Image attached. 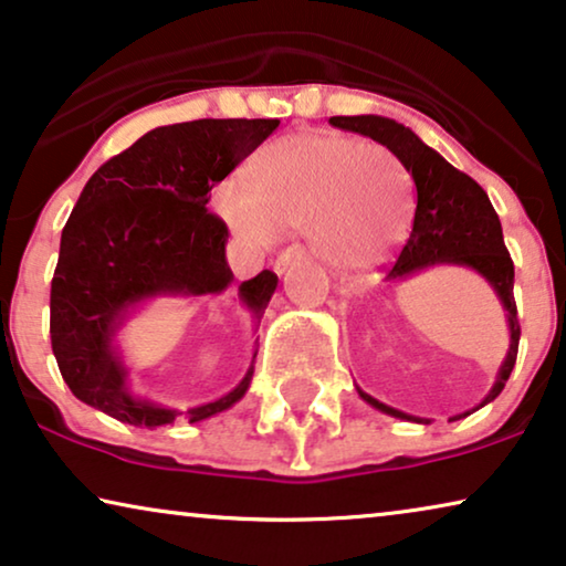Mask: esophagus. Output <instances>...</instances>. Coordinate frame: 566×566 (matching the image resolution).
<instances>
[{"label": "esophagus", "instance_id": "esophagus-1", "mask_svg": "<svg viewBox=\"0 0 566 566\" xmlns=\"http://www.w3.org/2000/svg\"><path fill=\"white\" fill-rule=\"evenodd\" d=\"M304 258H306V252L301 250L298 244H296V247H289V250H283L281 254H277V260H275V273H277V275H285L293 265H298V262L304 260Z\"/></svg>", "mask_w": 566, "mask_h": 566}]
</instances>
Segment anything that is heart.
<instances>
[{
	"label": "heart",
	"instance_id": "obj_1",
	"mask_svg": "<svg viewBox=\"0 0 566 566\" xmlns=\"http://www.w3.org/2000/svg\"><path fill=\"white\" fill-rule=\"evenodd\" d=\"M247 180L250 188L216 185L211 206L252 250H270L283 231L306 229L327 265L355 270L405 237L409 180L381 144L324 130L283 136L254 151Z\"/></svg>",
	"mask_w": 566,
	"mask_h": 566
}]
</instances>
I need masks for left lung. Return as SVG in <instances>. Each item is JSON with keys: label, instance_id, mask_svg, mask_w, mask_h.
<instances>
[{"label": "left lung", "instance_id": "obj_1", "mask_svg": "<svg viewBox=\"0 0 566 566\" xmlns=\"http://www.w3.org/2000/svg\"><path fill=\"white\" fill-rule=\"evenodd\" d=\"M329 123L335 128L353 130V134L368 136L386 146L401 161L409 177H412V231H409V239L399 254L397 265L389 270L386 277L397 283L428 268L459 265L474 270L497 293L507 316L510 347L490 394H486L479 407L490 405L505 389L517 358V343H521V324H517V306L513 296L515 268L513 260H510L505 239H502L500 219L494 213L490 198H486L482 185L471 180L469 175H463L461 169H455L436 149H430L412 128L401 126L397 120L384 118V115H335V118H329ZM358 394L363 401H368L378 412L409 422H430L424 417L399 412V409L384 405V401L374 399L363 389H358ZM479 407L471 409V412H476ZM471 412H461L451 417V420H461V417H469Z\"/></svg>", "mask_w": 566, "mask_h": 566}]
</instances>
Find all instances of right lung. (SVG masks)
I'll return each instance as SVG.
<instances>
[{
	"instance_id": "right-lung-1",
	"label": "right lung",
	"mask_w": 566,
	"mask_h": 566,
	"mask_svg": "<svg viewBox=\"0 0 566 566\" xmlns=\"http://www.w3.org/2000/svg\"><path fill=\"white\" fill-rule=\"evenodd\" d=\"M277 118H203L159 126L107 159L84 185L64 231L51 283V345L59 370L84 405L159 428L177 417L200 422L234 407L252 384L254 358L221 399L188 412L154 405L128 389L115 335L144 301L216 296L234 273L229 229L208 213L211 190L277 128ZM277 275L262 270L239 285V301L265 314Z\"/></svg>"
}]
</instances>
